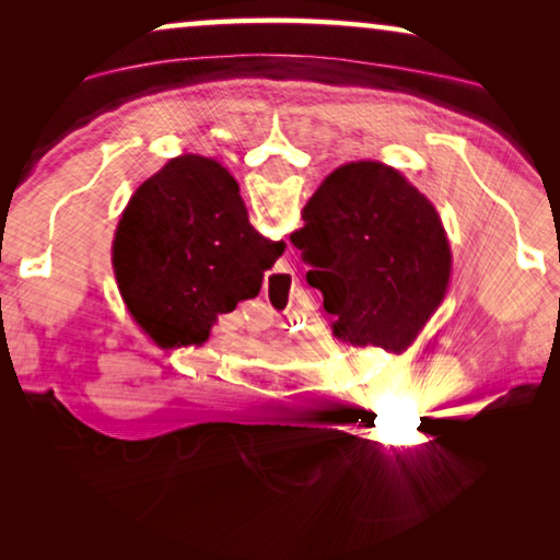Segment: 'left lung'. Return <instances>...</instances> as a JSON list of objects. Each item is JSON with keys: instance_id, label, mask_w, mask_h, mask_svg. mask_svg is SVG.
Listing matches in <instances>:
<instances>
[{"instance_id": "8db88e82", "label": "left lung", "mask_w": 560, "mask_h": 560, "mask_svg": "<svg viewBox=\"0 0 560 560\" xmlns=\"http://www.w3.org/2000/svg\"><path fill=\"white\" fill-rule=\"evenodd\" d=\"M290 242L311 265V288L351 347L400 354L439 311L451 247L439 211L400 171L377 160L347 163L303 206Z\"/></svg>"}]
</instances>
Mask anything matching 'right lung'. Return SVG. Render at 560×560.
<instances>
[{
  "instance_id": "add662e5",
  "label": "right lung",
  "mask_w": 560,
  "mask_h": 560,
  "mask_svg": "<svg viewBox=\"0 0 560 560\" xmlns=\"http://www.w3.org/2000/svg\"><path fill=\"white\" fill-rule=\"evenodd\" d=\"M282 249L249 224L224 165L180 155L129 198L114 272L135 320L160 347H201L219 313L259 293Z\"/></svg>"
}]
</instances>
